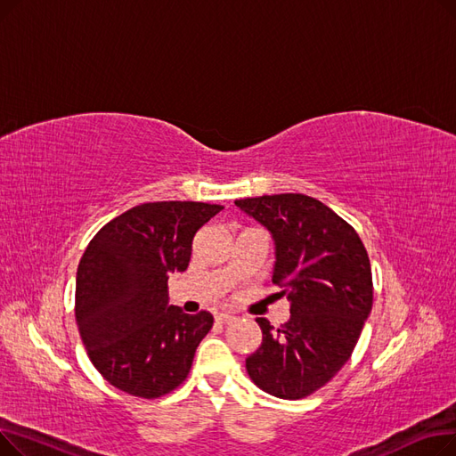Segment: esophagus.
I'll return each instance as SVG.
<instances>
[{
  "label": "esophagus",
  "instance_id": "34e87169",
  "mask_svg": "<svg viewBox=\"0 0 456 456\" xmlns=\"http://www.w3.org/2000/svg\"><path fill=\"white\" fill-rule=\"evenodd\" d=\"M236 318L232 316V314H216V322H218V323H232Z\"/></svg>",
  "mask_w": 456,
  "mask_h": 456
}]
</instances>
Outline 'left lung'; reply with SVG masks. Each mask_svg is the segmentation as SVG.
I'll return each mask as SVG.
<instances>
[{
	"label": "left lung",
	"instance_id": "1",
	"mask_svg": "<svg viewBox=\"0 0 456 456\" xmlns=\"http://www.w3.org/2000/svg\"><path fill=\"white\" fill-rule=\"evenodd\" d=\"M273 234V284L290 301V320L273 329L256 318L260 347L246 358L255 385L281 399H303L351 358L373 305L368 251L356 231L305 194L236 200Z\"/></svg>",
	"mask_w": 456,
	"mask_h": 456
}]
</instances>
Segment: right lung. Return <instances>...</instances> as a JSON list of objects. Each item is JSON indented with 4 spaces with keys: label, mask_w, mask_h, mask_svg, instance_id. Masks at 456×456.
I'll use <instances>...</instances> for the list:
<instances>
[{
    "label": "right lung",
    "mask_w": 456,
    "mask_h": 456,
    "mask_svg": "<svg viewBox=\"0 0 456 456\" xmlns=\"http://www.w3.org/2000/svg\"><path fill=\"white\" fill-rule=\"evenodd\" d=\"M224 207L142 203L103 225L85 249L76 281V322L94 368L114 388L157 399L181 387L212 329L167 305V277L188 268L196 232Z\"/></svg>",
    "instance_id": "obj_1"
}]
</instances>
